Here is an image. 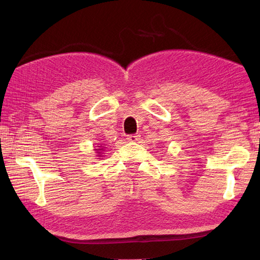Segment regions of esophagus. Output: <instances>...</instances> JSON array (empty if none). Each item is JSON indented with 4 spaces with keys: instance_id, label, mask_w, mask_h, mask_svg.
Returning a JSON list of instances; mask_svg holds the SVG:
<instances>
[{
    "instance_id": "obj_1",
    "label": "esophagus",
    "mask_w": 260,
    "mask_h": 260,
    "mask_svg": "<svg viewBox=\"0 0 260 260\" xmlns=\"http://www.w3.org/2000/svg\"><path fill=\"white\" fill-rule=\"evenodd\" d=\"M139 139H140V135H128L127 136V141H129V142H136V141H139Z\"/></svg>"
}]
</instances>
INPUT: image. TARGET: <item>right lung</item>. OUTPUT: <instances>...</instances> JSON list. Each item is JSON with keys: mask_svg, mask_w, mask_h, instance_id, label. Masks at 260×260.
I'll return each mask as SVG.
<instances>
[{"mask_svg": "<svg viewBox=\"0 0 260 260\" xmlns=\"http://www.w3.org/2000/svg\"><path fill=\"white\" fill-rule=\"evenodd\" d=\"M98 145L99 146H97L93 151L96 152V156L97 157H103L104 156V153L103 152L105 151V148H106V147L104 146V144H98ZM99 159H101V158H99Z\"/></svg>", "mask_w": 260, "mask_h": 260, "instance_id": "add662e5", "label": "right lung"}]
</instances>
